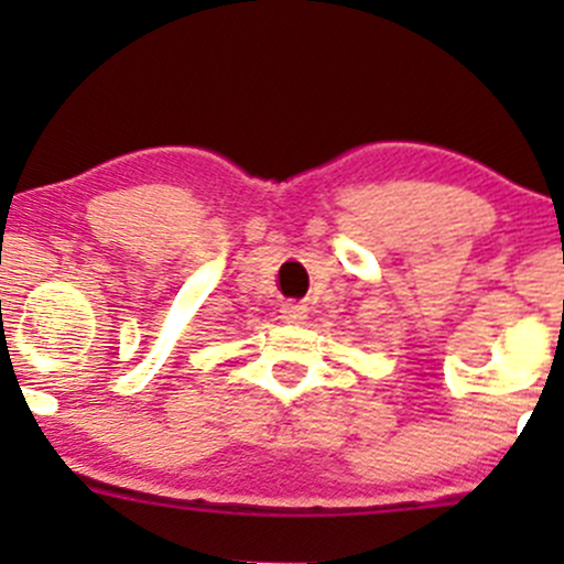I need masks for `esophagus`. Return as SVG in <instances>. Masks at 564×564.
<instances>
[{"label": "esophagus", "mask_w": 564, "mask_h": 564, "mask_svg": "<svg viewBox=\"0 0 564 564\" xmlns=\"http://www.w3.org/2000/svg\"><path fill=\"white\" fill-rule=\"evenodd\" d=\"M281 318L286 323H302L307 318V307L302 302H286L281 307Z\"/></svg>", "instance_id": "34e87169"}]
</instances>
